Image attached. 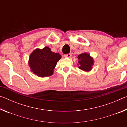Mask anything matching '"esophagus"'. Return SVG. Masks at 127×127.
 <instances>
[{
  "label": "esophagus",
  "instance_id": "obj_1",
  "mask_svg": "<svg viewBox=\"0 0 127 127\" xmlns=\"http://www.w3.org/2000/svg\"><path fill=\"white\" fill-rule=\"evenodd\" d=\"M71 53H68L67 54H65L64 56H65V57H67V58H70L71 57Z\"/></svg>",
  "mask_w": 127,
  "mask_h": 127
}]
</instances>
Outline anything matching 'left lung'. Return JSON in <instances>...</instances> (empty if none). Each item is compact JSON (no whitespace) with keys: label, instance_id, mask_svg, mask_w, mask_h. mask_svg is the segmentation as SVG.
Instances as JSON below:
<instances>
[{"label":"left lung","instance_id":"obj_1","mask_svg":"<svg viewBox=\"0 0 127 127\" xmlns=\"http://www.w3.org/2000/svg\"><path fill=\"white\" fill-rule=\"evenodd\" d=\"M78 59L79 64L78 68L80 69L87 72L91 69L92 65L94 64V61L89 54H81L78 56Z\"/></svg>","mask_w":127,"mask_h":127}]
</instances>
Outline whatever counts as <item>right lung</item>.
I'll use <instances>...</instances> for the list:
<instances>
[{"label": "right lung", "instance_id": "obj_1", "mask_svg": "<svg viewBox=\"0 0 127 127\" xmlns=\"http://www.w3.org/2000/svg\"><path fill=\"white\" fill-rule=\"evenodd\" d=\"M61 58L59 53L51 51L49 47L37 49L30 55L29 66L31 71L38 77H48L53 74L57 62Z\"/></svg>", "mask_w": 127, "mask_h": 127}]
</instances>
